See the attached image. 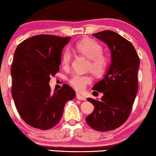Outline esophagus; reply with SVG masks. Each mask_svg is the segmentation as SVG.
<instances>
[{
  "mask_svg": "<svg viewBox=\"0 0 156 156\" xmlns=\"http://www.w3.org/2000/svg\"><path fill=\"white\" fill-rule=\"evenodd\" d=\"M76 98H77V99L80 100V101H86V99H87L85 97L82 95V94H79V93H76Z\"/></svg>",
  "mask_w": 156,
  "mask_h": 156,
  "instance_id": "obj_1",
  "label": "esophagus"
}]
</instances>
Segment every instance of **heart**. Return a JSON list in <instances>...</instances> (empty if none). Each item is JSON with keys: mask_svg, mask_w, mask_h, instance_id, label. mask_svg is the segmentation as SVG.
<instances>
[{"mask_svg": "<svg viewBox=\"0 0 156 156\" xmlns=\"http://www.w3.org/2000/svg\"><path fill=\"white\" fill-rule=\"evenodd\" d=\"M76 51L89 58L87 69L96 76H102L106 70L108 64V58L103 53V47L96 41L85 39L77 43ZM72 58V53L69 49H65L62 55V64L64 67L69 66ZM92 78L88 75L74 73L70 76L69 82L73 88L82 91L87 84L90 83Z\"/></svg>", "mask_w": 156, "mask_h": 156, "instance_id": "1", "label": "heart"}]
</instances>
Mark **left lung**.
Instances as JSON below:
<instances>
[{
    "label": "left lung",
    "mask_w": 156,
    "mask_h": 156,
    "mask_svg": "<svg viewBox=\"0 0 156 156\" xmlns=\"http://www.w3.org/2000/svg\"><path fill=\"white\" fill-rule=\"evenodd\" d=\"M92 35L107 44L112 61L103 79L92 88L103 96L101 101L87 99L94 109L85 119L93 129L109 131L120 127L129 117L138 91L140 62L133 44L115 32L107 30Z\"/></svg>",
    "instance_id": "8db88e82"
}]
</instances>
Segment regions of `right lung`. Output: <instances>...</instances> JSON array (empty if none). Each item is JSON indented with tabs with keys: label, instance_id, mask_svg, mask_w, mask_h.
Here are the masks:
<instances>
[{
	"label": "right lung",
	"instance_id": "obj_1",
	"mask_svg": "<svg viewBox=\"0 0 156 156\" xmlns=\"http://www.w3.org/2000/svg\"><path fill=\"white\" fill-rule=\"evenodd\" d=\"M71 37L41 34L26 39L15 51L12 94L20 117L28 125L48 130L58 123L64 105L76 92L67 84L52 92L49 82L59 70L63 48Z\"/></svg>",
	"mask_w": 156,
	"mask_h": 156
}]
</instances>
